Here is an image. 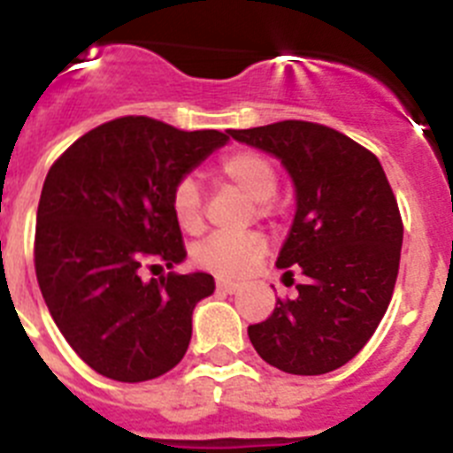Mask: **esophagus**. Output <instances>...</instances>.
Instances as JSON below:
<instances>
[{"mask_svg": "<svg viewBox=\"0 0 453 453\" xmlns=\"http://www.w3.org/2000/svg\"><path fill=\"white\" fill-rule=\"evenodd\" d=\"M240 283L238 281H231V279H218V290H224L229 292V295H234V292L240 290Z\"/></svg>", "mask_w": 453, "mask_h": 453, "instance_id": "1", "label": "esophagus"}]
</instances>
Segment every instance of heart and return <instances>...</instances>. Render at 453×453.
Instances as JSON below:
<instances>
[{
    "label": "heart",
    "instance_id": "1",
    "mask_svg": "<svg viewBox=\"0 0 453 453\" xmlns=\"http://www.w3.org/2000/svg\"><path fill=\"white\" fill-rule=\"evenodd\" d=\"M218 174L254 203L270 202L279 186L274 163L250 150L224 156ZM172 213L183 231H197L202 226V192L192 177L179 179L177 186L172 188ZM263 254L265 238L251 231L242 235H213L197 247L195 256L199 265L218 274H245Z\"/></svg>",
    "mask_w": 453,
    "mask_h": 453
}]
</instances>
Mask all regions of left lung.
<instances>
[{"label": "left lung", "instance_id": "1", "mask_svg": "<svg viewBox=\"0 0 453 453\" xmlns=\"http://www.w3.org/2000/svg\"><path fill=\"white\" fill-rule=\"evenodd\" d=\"M226 135L274 156L295 186V219L276 267L302 272L297 297L251 324V345L276 370L318 376L365 347L390 303L403 226L381 163L340 131L286 122Z\"/></svg>", "mask_w": 453, "mask_h": 453}]
</instances>
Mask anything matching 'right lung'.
<instances>
[{"instance_id":"right-lung-1","label":"right lung","mask_w":453,"mask_h":453,"mask_svg":"<svg viewBox=\"0 0 453 453\" xmlns=\"http://www.w3.org/2000/svg\"><path fill=\"white\" fill-rule=\"evenodd\" d=\"M226 142L219 131L119 118L51 165L35 218V276L56 326L106 379L150 381L186 354L192 311L213 295V276L145 281L140 267L186 261L172 188Z\"/></svg>"}]
</instances>
